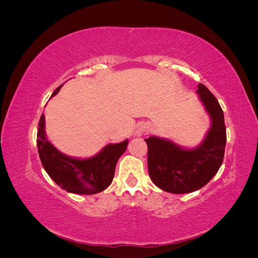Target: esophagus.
<instances>
[{
	"instance_id": "1",
	"label": "esophagus",
	"mask_w": 258,
	"mask_h": 258,
	"mask_svg": "<svg viewBox=\"0 0 258 258\" xmlns=\"http://www.w3.org/2000/svg\"><path fill=\"white\" fill-rule=\"evenodd\" d=\"M148 131H150V128H148V126L146 123H140L137 126V129H136V136L137 137H141L142 135H146L148 134Z\"/></svg>"
}]
</instances>
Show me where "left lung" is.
Masks as SVG:
<instances>
[{
	"mask_svg": "<svg viewBox=\"0 0 258 258\" xmlns=\"http://www.w3.org/2000/svg\"><path fill=\"white\" fill-rule=\"evenodd\" d=\"M197 93L211 118V128L197 147L187 150L154 136L145 140L148 174L156 186L168 192L186 194L200 189L223 163L226 146L223 110L205 85H198Z\"/></svg>",
	"mask_w": 258,
	"mask_h": 258,
	"instance_id": "left-lung-1",
	"label": "left lung"
}]
</instances>
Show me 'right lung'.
<instances>
[{
	"instance_id": "right-lung-1",
	"label": "right lung",
	"mask_w": 258,
	"mask_h": 258,
	"mask_svg": "<svg viewBox=\"0 0 258 258\" xmlns=\"http://www.w3.org/2000/svg\"><path fill=\"white\" fill-rule=\"evenodd\" d=\"M61 86L53 91L51 97L57 95ZM36 143L42 165L54 183L68 192L92 195L104 190L112 183L116 163L127 150L128 140L107 144L90 158H72L59 152L46 138L45 116L42 114Z\"/></svg>"
}]
</instances>
